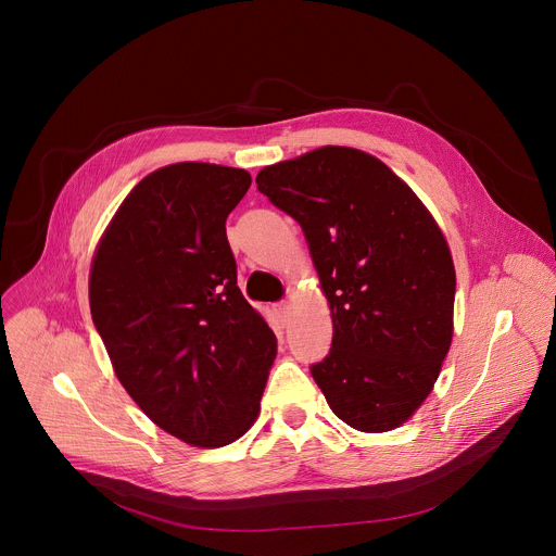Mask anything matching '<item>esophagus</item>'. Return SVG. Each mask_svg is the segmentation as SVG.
<instances>
[{
    "instance_id": "obj_1",
    "label": "esophagus",
    "mask_w": 556,
    "mask_h": 556,
    "mask_svg": "<svg viewBox=\"0 0 556 556\" xmlns=\"http://www.w3.org/2000/svg\"><path fill=\"white\" fill-rule=\"evenodd\" d=\"M275 314L279 316L281 324H288V319H290V303L288 301L275 303Z\"/></svg>"
}]
</instances>
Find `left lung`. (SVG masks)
<instances>
[{"mask_svg":"<svg viewBox=\"0 0 556 556\" xmlns=\"http://www.w3.org/2000/svg\"><path fill=\"white\" fill-rule=\"evenodd\" d=\"M257 189L294 217L332 309V348L309 367L330 409L367 433L407 422L453 337L455 268L418 195L378 157L321 147L264 167Z\"/></svg>","mask_w":556,"mask_h":556,"instance_id":"obj_1","label":"left lung"}]
</instances>
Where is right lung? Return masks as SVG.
Returning a JSON list of instances; mask_svg holds the SVG:
<instances>
[{"label":"right lung","mask_w":556,"mask_h":556,"mask_svg":"<svg viewBox=\"0 0 556 556\" xmlns=\"http://www.w3.org/2000/svg\"><path fill=\"white\" fill-rule=\"evenodd\" d=\"M244 169L178 163L142 178L101 237L90 309L121 384L193 446L242 438L260 414L277 339L237 288L226 217Z\"/></svg>","instance_id":"obj_1"}]
</instances>
